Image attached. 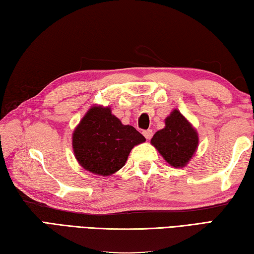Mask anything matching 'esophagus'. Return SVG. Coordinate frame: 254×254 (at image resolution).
<instances>
[{
    "label": "esophagus",
    "mask_w": 254,
    "mask_h": 254,
    "mask_svg": "<svg viewBox=\"0 0 254 254\" xmlns=\"http://www.w3.org/2000/svg\"><path fill=\"white\" fill-rule=\"evenodd\" d=\"M142 133H143V136L146 137V139H150V138L152 137V133L154 132H152L151 129H147V130H143Z\"/></svg>",
    "instance_id": "1"
}]
</instances>
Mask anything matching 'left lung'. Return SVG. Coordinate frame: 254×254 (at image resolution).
Masks as SVG:
<instances>
[{
  "label": "left lung",
  "instance_id": "obj_1",
  "mask_svg": "<svg viewBox=\"0 0 254 254\" xmlns=\"http://www.w3.org/2000/svg\"><path fill=\"white\" fill-rule=\"evenodd\" d=\"M165 125L151 138V145L170 166L183 168L197 150L198 132L177 109L165 119Z\"/></svg>",
  "mask_w": 254,
  "mask_h": 254
}]
</instances>
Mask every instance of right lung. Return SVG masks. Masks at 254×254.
Instances as JSON below:
<instances>
[{
    "instance_id": "add662e5",
    "label": "right lung",
    "mask_w": 254,
    "mask_h": 254,
    "mask_svg": "<svg viewBox=\"0 0 254 254\" xmlns=\"http://www.w3.org/2000/svg\"><path fill=\"white\" fill-rule=\"evenodd\" d=\"M146 141L139 131L123 125L109 107L93 106L73 132L78 164L98 176H109L125 166L129 152Z\"/></svg>"
}]
</instances>
